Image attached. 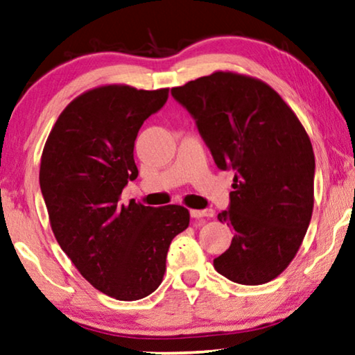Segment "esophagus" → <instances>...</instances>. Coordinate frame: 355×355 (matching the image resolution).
<instances>
[{
	"mask_svg": "<svg viewBox=\"0 0 355 355\" xmlns=\"http://www.w3.org/2000/svg\"><path fill=\"white\" fill-rule=\"evenodd\" d=\"M189 214H191V216L193 218H204V216H214V211H211L210 209H207V210H196V209H193L191 211H189Z\"/></svg>",
	"mask_w": 355,
	"mask_h": 355,
	"instance_id": "obj_1",
	"label": "esophagus"
}]
</instances>
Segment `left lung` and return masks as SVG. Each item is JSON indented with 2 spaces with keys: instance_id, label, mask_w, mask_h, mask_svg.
Masks as SVG:
<instances>
[{
  "instance_id": "8db88e82",
  "label": "left lung",
  "mask_w": 355,
  "mask_h": 355,
  "mask_svg": "<svg viewBox=\"0 0 355 355\" xmlns=\"http://www.w3.org/2000/svg\"><path fill=\"white\" fill-rule=\"evenodd\" d=\"M191 113L221 171L232 168L234 230L214 260L221 276L242 285L276 279L300 250L314 207L315 159L308 132L282 97L261 79L215 71L172 89Z\"/></svg>"
}]
</instances>
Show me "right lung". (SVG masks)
<instances>
[{
  "label": "right lung",
  "instance_id": "obj_1",
  "mask_svg": "<svg viewBox=\"0 0 355 355\" xmlns=\"http://www.w3.org/2000/svg\"><path fill=\"white\" fill-rule=\"evenodd\" d=\"M167 97L168 89L125 84L86 91L62 111L41 155L40 187L57 242L92 287L119 301L159 287L168 245L189 225L182 205L119 202L139 175L137 134Z\"/></svg>",
  "mask_w": 355,
  "mask_h": 355
}]
</instances>
